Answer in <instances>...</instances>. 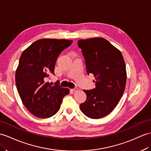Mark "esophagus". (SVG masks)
Here are the masks:
<instances>
[{"label": "esophagus", "instance_id": "esophagus-1", "mask_svg": "<svg viewBox=\"0 0 151 151\" xmlns=\"http://www.w3.org/2000/svg\"><path fill=\"white\" fill-rule=\"evenodd\" d=\"M78 90H79L78 88H76V87L73 88V89H72V90H73V91H78Z\"/></svg>", "mask_w": 151, "mask_h": 151}]
</instances>
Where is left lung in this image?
Returning <instances> with one entry per match:
<instances>
[{"mask_svg": "<svg viewBox=\"0 0 151 151\" xmlns=\"http://www.w3.org/2000/svg\"><path fill=\"white\" fill-rule=\"evenodd\" d=\"M88 75L92 73L95 88L83 90L86 100L80 109L90 119L102 118L111 113L122 97L126 84V64L120 51L103 38L79 40Z\"/></svg>", "mask_w": 151, "mask_h": 151, "instance_id": "left-lung-1", "label": "left lung"}]
</instances>
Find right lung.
Masks as SVG:
<instances>
[{"mask_svg":"<svg viewBox=\"0 0 151 151\" xmlns=\"http://www.w3.org/2000/svg\"><path fill=\"white\" fill-rule=\"evenodd\" d=\"M72 40H38L23 51L15 73V83L22 103L32 115L47 119L60 109L68 88L52 86L46 79L54 72L60 54Z\"/></svg>","mask_w":151,"mask_h":151,"instance_id":"1","label":"right lung"}]
</instances>
